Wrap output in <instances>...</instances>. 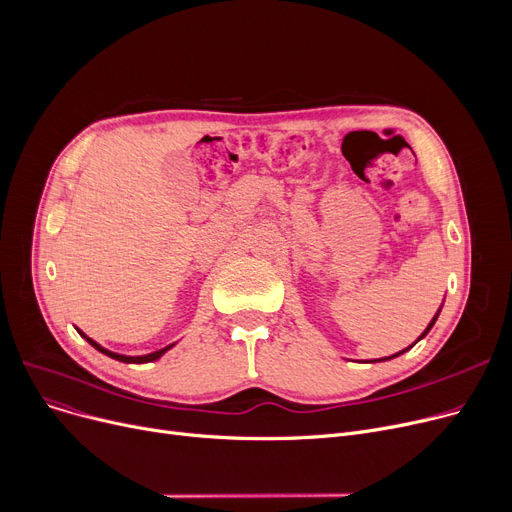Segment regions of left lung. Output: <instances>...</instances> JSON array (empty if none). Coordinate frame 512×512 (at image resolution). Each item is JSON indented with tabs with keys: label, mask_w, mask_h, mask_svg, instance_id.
<instances>
[{
	"label": "left lung",
	"mask_w": 512,
	"mask_h": 512,
	"mask_svg": "<svg viewBox=\"0 0 512 512\" xmlns=\"http://www.w3.org/2000/svg\"><path fill=\"white\" fill-rule=\"evenodd\" d=\"M442 305H444V303H442ZM442 305H440V309L436 311V315L432 317V321H429V324H427V328H425V330L421 332V336H419V338H417L415 342H419L421 338H425V336L429 334V330H432V328H434V324H436V319H438V315H440V311H442ZM415 342H413V344H415ZM413 344H411L409 348H413ZM409 348H402V351H400V353H394V355H390V357H382V359H371V361H365V363H382V361H390V359H394V357H400L402 353H407V351H409Z\"/></svg>",
	"instance_id": "obj_1"
}]
</instances>
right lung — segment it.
<instances>
[{
  "label": "right lung",
  "instance_id": "1",
  "mask_svg": "<svg viewBox=\"0 0 512 512\" xmlns=\"http://www.w3.org/2000/svg\"><path fill=\"white\" fill-rule=\"evenodd\" d=\"M78 330V328H76ZM78 334L80 336H83L93 348H97V351L99 353H103L105 357H112V359H116V361H122V363H151V361H157L159 357H164L168 351H170V348L176 344H168V346H164V348H159V351H153V353H149V355H139V357H130V355H120V353H114V351H107V348H103L99 342H95L93 338H89L83 330H78Z\"/></svg>",
  "mask_w": 512,
  "mask_h": 512
}]
</instances>
